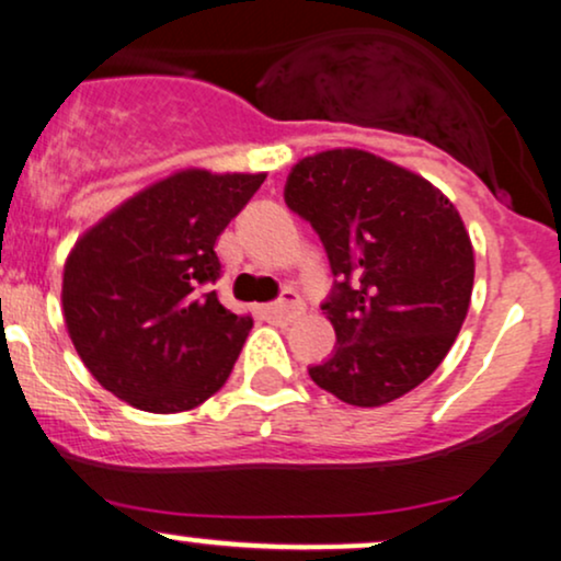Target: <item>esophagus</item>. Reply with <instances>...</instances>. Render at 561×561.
Instances as JSON below:
<instances>
[{
	"mask_svg": "<svg viewBox=\"0 0 561 561\" xmlns=\"http://www.w3.org/2000/svg\"><path fill=\"white\" fill-rule=\"evenodd\" d=\"M299 309H301L299 294L291 291V288H286V291L280 294V299L273 304H265L262 312H265L267 320H291L294 314H299Z\"/></svg>",
	"mask_w": 561,
	"mask_h": 561,
	"instance_id": "34e87169",
	"label": "esophagus"
}]
</instances>
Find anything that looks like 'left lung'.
Here are the masks:
<instances>
[{"mask_svg":"<svg viewBox=\"0 0 561 561\" xmlns=\"http://www.w3.org/2000/svg\"><path fill=\"white\" fill-rule=\"evenodd\" d=\"M283 197L314 228L335 275L322 312L337 345L309 377L362 408L411 392L453 348L471 304L460 213L424 176L356 148L301 158Z\"/></svg>","mask_w":561,"mask_h":561,"instance_id":"1","label":"left lung"}]
</instances>
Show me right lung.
I'll return each mask as SVG.
<instances>
[{
    "instance_id": "1",
    "label": "right lung",
    "mask_w": 561,
    "mask_h": 561,
    "mask_svg": "<svg viewBox=\"0 0 561 561\" xmlns=\"http://www.w3.org/2000/svg\"><path fill=\"white\" fill-rule=\"evenodd\" d=\"M265 174L186 169L129 197L82 233L61 280L65 322L82 364L124 403L190 411L216 396L252 317L207 291L216 241Z\"/></svg>"
}]
</instances>
